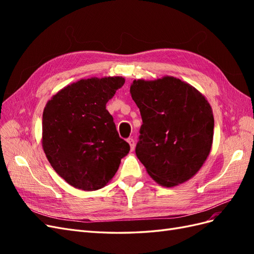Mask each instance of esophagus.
Wrapping results in <instances>:
<instances>
[{
    "mask_svg": "<svg viewBox=\"0 0 254 254\" xmlns=\"http://www.w3.org/2000/svg\"><path fill=\"white\" fill-rule=\"evenodd\" d=\"M127 142H128L129 145H130V149L133 150L134 147H135V142H134V140L132 139V137H129V139L127 140Z\"/></svg>",
    "mask_w": 254,
    "mask_h": 254,
    "instance_id": "34e87169",
    "label": "esophagus"
}]
</instances>
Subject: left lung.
<instances>
[{
  "instance_id": "obj_1",
  "label": "left lung",
  "mask_w": 254,
  "mask_h": 254,
  "mask_svg": "<svg viewBox=\"0 0 254 254\" xmlns=\"http://www.w3.org/2000/svg\"><path fill=\"white\" fill-rule=\"evenodd\" d=\"M130 93L143 121L135 153L148 175L166 188L190 179L212 148L214 117L205 97L173 76L133 80Z\"/></svg>"
}]
</instances>
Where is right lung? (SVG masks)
Listing matches in <instances>:
<instances>
[{
  "label": "right lung",
  "instance_id": "obj_1",
  "mask_svg": "<svg viewBox=\"0 0 254 254\" xmlns=\"http://www.w3.org/2000/svg\"><path fill=\"white\" fill-rule=\"evenodd\" d=\"M124 83L120 76L81 79L60 90L45 106V156L61 178L76 189L104 188L130 150L106 109V104Z\"/></svg>",
  "mask_w": 254,
  "mask_h": 254
}]
</instances>
